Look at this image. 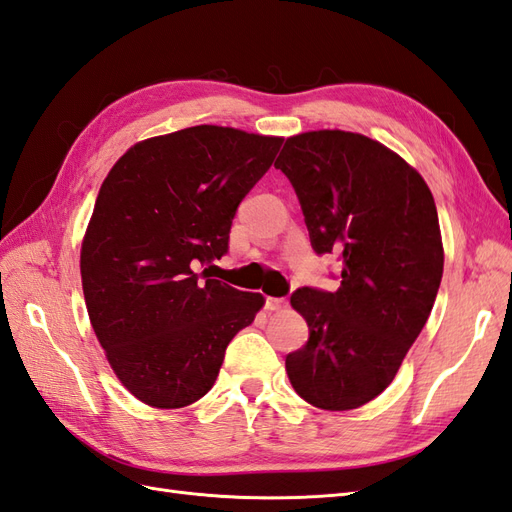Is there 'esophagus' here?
<instances>
[{"label": "esophagus", "instance_id": "esophagus-1", "mask_svg": "<svg viewBox=\"0 0 512 512\" xmlns=\"http://www.w3.org/2000/svg\"><path fill=\"white\" fill-rule=\"evenodd\" d=\"M287 303H285V298H266V309L268 311H279V309H283Z\"/></svg>", "mask_w": 512, "mask_h": 512}]
</instances>
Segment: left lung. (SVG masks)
Here are the masks:
<instances>
[{
  "mask_svg": "<svg viewBox=\"0 0 512 512\" xmlns=\"http://www.w3.org/2000/svg\"><path fill=\"white\" fill-rule=\"evenodd\" d=\"M274 166L292 181L316 253L342 255L337 292L303 287L290 298L309 342L285 357V372L318 409H359L391 385L435 305V199L396 151L352 131L290 136Z\"/></svg>",
  "mask_w": 512,
  "mask_h": 512,
  "instance_id": "8db88e82",
  "label": "left lung"
}]
</instances>
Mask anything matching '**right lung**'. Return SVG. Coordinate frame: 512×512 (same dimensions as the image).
Returning a JSON list of instances; mask_svg holds the SVG:
<instances>
[{
    "mask_svg": "<svg viewBox=\"0 0 512 512\" xmlns=\"http://www.w3.org/2000/svg\"><path fill=\"white\" fill-rule=\"evenodd\" d=\"M281 142L186 127L136 142L101 183L80 253L88 318L116 378L153 409L201 400L266 303L196 268L227 253L235 209Z\"/></svg>",
    "mask_w": 512,
    "mask_h": 512,
    "instance_id": "1",
    "label": "right lung"
}]
</instances>
